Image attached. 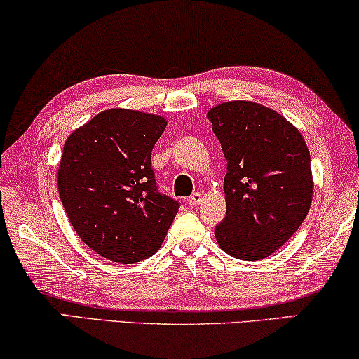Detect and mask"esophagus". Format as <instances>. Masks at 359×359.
<instances>
[{"mask_svg": "<svg viewBox=\"0 0 359 359\" xmlns=\"http://www.w3.org/2000/svg\"><path fill=\"white\" fill-rule=\"evenodd\" d=\"M187 203L191 205V206L200 205V203H201V194H198V191H196V194L190 195V196H189V200H187Z\"/></svg>", "mask_w": 359, "mask_h": 359, "instance_id": "esophagus-1", "label": "esophagus"}]
</instances>
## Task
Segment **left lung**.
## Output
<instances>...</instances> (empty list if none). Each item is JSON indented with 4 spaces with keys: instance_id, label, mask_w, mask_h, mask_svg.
Returning a JSON list of instances; mask_svg holds the SVG:
<instances>
[{
    "instance_id": "left-lung-1",
    "label": "left lung",
    "mask_w": 359,
    "mask_h": 359,
    "mask_svg": "<svg viewBox=\"0 0 359 359\" xmlns=\"http://www.w3.org/2000/svg\"><path fill=\"white\" fill-rule=\"evenodd\" d=\"M228 172L226 216L215 236L226 254L260 260L306 219L312 201L311 154L299 131L255 102H224L208 112Z\"/></svg>"
}]
</instances>
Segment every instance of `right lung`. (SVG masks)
<instances>
[{"label": "right lung", "instance_id": "add662e5", "mask_svg": "<svg viewBox=\"0 0 359 359\" xmlns=\"http://www.w3.org/2000/svg\"><path fill=\"white\" fill-rule=\"evenodd\" d=\"M168 122L110 109L68 136L58 169L63 208L89 249L118 264L158 252L180 203L161 194L151 153Z\"/></svg>", "mask_w": 359, "mask_h": 359}]
</instances>
